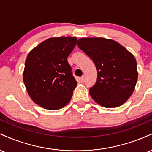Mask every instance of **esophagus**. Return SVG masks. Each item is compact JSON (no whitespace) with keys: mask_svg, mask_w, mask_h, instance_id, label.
<instances>
[{"mask_svg":"<svg viewBox=\"0 0 152 152\" xmlns=\"http://www.w3.org/2000/svg\"><path fill=\"white\" fill-rule=\"evenodd\" d=\"M84 80H85V76H84V75H83V76H82L81 77V81L83 82V81H84Z\"/></svg>","mask_w":152,"mask_h":152,"instance_id":"34e87169","label":"esophagus"}]
</instances>
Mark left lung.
Instances as JSON below:
<instances>
[{
  "instance_id": "1",
  "label": "left lung",
  "mask_w": 152,
  "mask_h": 152,
  "mask_svg": "<svg viewBox=\"0 0 152 152\" xmlns=\"http://www.w3.org/2000/svg\"><path fill=\"white\" fill-rule=\"evenodd\" d=\"M77 45L91 58L97 69V81L89 93L99 105H122L134 92L138 78L134 55L118 42L104 38H82Z\"/></svg>"
}]
</instances>
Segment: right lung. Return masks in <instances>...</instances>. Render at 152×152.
Listing matches in <instances>:
<instances>
[{
	"label": "right lung",
	"instance_id": "obj_1",
	"mask_svg": "<svg viewBox=\"0 0 152 152\" xmlns=\"http://www.w3.org/2000/svg\"><path fill=\"white\" fill-rule=\"evenodd\" d=\"M76 37L50 38L31 50L25 62L23 82L29 96L44 109H61L70 102L77 81L67 58Z\"/></svg>",
	"mask_w": 152,
	"mask_h": 152
}]
</instances>
